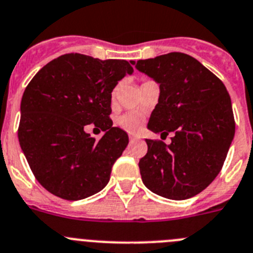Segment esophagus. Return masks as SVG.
<instances>
[{
	"mask_svg": "<svg viewBox=\"0 0 253 253\" xmlns=\"http://www.w3.org/2000/svg\"><path fill=\"white\" fill-rule=\"evenodd\" d=\"M129 139H130L131 142H133V140H139L140 138H139L138 135H131V134H130V135H129Z\"/></svg>",
	"mask_w": 253,
	"mask_h": 253,
	"instance_id": "obj_1",
	"label": "esophagus"
}]
</instances>
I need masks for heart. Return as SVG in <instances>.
<instances>
[{
    "instance_id": "obj_1",
    "label": "heart",
    "mask_w": 253,
    "mask_h": 253,
    "mask_svg": "<svg viewBox=\"0 0 253 253\" xmlns=\"http://www.w3.org/2000/svg\"><path fill=\"white\" fill-rule=\"evenodd\" d=\"M118 123H119V125L124 130L129 131V133H136V131H139L143 124L140 115L136 114V113H133V111L123 114L119 118V120H118Z\"/></svg>"
}]
</instances>
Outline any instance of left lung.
Segmentation results:
<instances>
[{"instance_id":"1","label":"left lung","mask_w":253,"mask_h":253,"mask_svg":"<svg viewBox=\"0 0 253 253\" xmlns=\"http://www.w3.org/2000/svg\"><path fill=\"white\" fill-rule=\"evenodd\" d=\"M131 64L161 89L148 129L162 135L174 131L168 145L145 140L148 152L139 161L143 183L164 198L197 196L221 172L235 136L228 91L198 60L182 52Z\"/></svg>"}]
</instances>
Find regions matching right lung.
Returning a JSON list of instances; mask_svg holds the SVG:
<instances>
[{
    "instance_id": "1",
    "label": "right lung",
    "mask_w": 253,
    "mask_h": 253,
    "mask_svg": "<svg viewBox=\"0 0 253 253\" xmlns=\"http://www.w3.org/2000/svg\"><path fill=\"white\" fill-rule=\"evenodd\" d=\"M133 68L125 60L65 54L32 78L21 100L18 142L35 178L68 201L98 193L129 143L113 126L111 91ZM94 122L106 134L95 141L84 131Z\"/></svg>"
}]
</instances>
